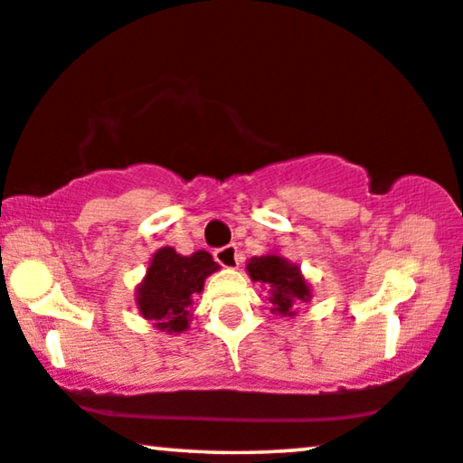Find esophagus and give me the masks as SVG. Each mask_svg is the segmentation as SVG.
Segmentation results:
<instances>
[{
    "instance_id": "esophagus-1",
    "label": "esophagus",
    "mask_w": 463,
    "mask_h": 463,
    "mask_svg": "<svg viewBox=\"0 0 463 463\" xmlns=\"http://www.w3.org/2000/svg\"><path fill=\"white\" fill-rule=\"evenodd\" d=\"M214 261L223 265V268H238L240 265V255H238V246L236 244H227L221 246V249L214 250Z\"/></svg>"
}]
</instances>
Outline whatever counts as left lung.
<instances>
[{"label": "left lung", "mask_w": 463, "mask_h": 463, "mask_svg": "<svg viewBox=\"0 0 463 463\" xmlns=\"http://www.w3.org/2000/svg\"><path fill=\"white\" fill-rule=\"evenodd\" d=\"M252 282H261L269 288L271 312L280 316H295L297 306L312 299V290L303 278L299 265L290 263L276 252L252 257L246 263Z\"/></svg>", "instance_id": "left-lung-1"}]
</instances>
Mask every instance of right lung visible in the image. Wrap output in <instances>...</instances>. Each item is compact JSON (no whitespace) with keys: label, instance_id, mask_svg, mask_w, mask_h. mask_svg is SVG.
<instances>
[{"label":"right lung","instance_id":"1","mask_svg":"<svg viewBox=\"0 0 463 463\" xmlns=\"http://www.w3.org/2000/svg\"><path fill=\"white\" fill-rule=\"evenodd\" d=\"M217 269L219 263L206 250L183 257L164 246L151 257L147 274L137 287L138 312L160 331L183 333L192 318L194 297L202 293L204 280Z\"/></svg>","mask_w":463,"mask_h":463}]
</instances>
